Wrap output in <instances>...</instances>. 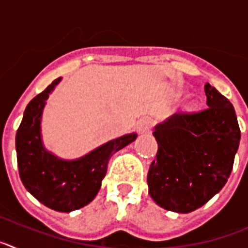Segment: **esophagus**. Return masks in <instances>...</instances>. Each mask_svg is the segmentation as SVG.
I'll use <instances>...</instances> for the list:
<instances>
[{"label":"esophagus","instance_id":"esophagus-1","mask_svg":"<svg viewBox=\"0 0 248 248\" xmlns=\"http://www.w3.org/2000/svg\"><path fill=\"white\" fill-rule=\"evenodd\" d=\"M151 128V120L149 118H141V119L138 122L137 129L140 134H144V133H149Z\"/></svg>","mask_w":248,"mask_h":248}]
</instances>
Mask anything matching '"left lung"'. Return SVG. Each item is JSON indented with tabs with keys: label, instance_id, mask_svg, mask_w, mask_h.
<instances>
[{
	"label": "left lung",
	"instance_id": "obj_1",
	"mask_svg": "<svg viewBox=\"0 0 248 248\" xmlns=\"http://www.w3.org/2000/svg\"><path fill=\"white\" fill-rule=\"evenodd\" d=\"M207 108L180 109L154 126L156 160L148 172L149 194L163 209L189 214L221 191L232 171L241 131L226 97L205 84Z\"/></svg>",
	"mask_w": 248,
	"mask_h": 248
}]
</instances>
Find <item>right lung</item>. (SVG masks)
Here are the masks:
<instances>
[{"instance_id":"add662e5","label":"right lung","mask_w":248,"mask_h":248,"mask_svg":"<svg viewBox=\"0 0 248 248\" xmlns=\"http://www.w3.org/2000/svg\"><path fill=\"white\" fill-rule=\"evenodd\" d=\"M61 80L62 77L53 80L26 107L16 134L17 164L22 183L39 202L54 211L72 212L94 200L110 156L133 143L138 134L130 133L109 140L88 154L72 160L48 151L42 140V114L49 94Z\"/></svg>"}]
</instances>
